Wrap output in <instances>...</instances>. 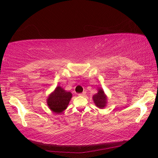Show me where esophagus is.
Segmentation results:
<instances>
[{
    "label": "esophagus",
    "mask_w": 158,
    "mask_h": 158,
    "mask_svg": "<svg viewBox=\"0 0 158 158\" xmlns=\"http://www.w3.org/2000/svg\"><path fill=\"white\" fill-rule=\"evenodd\" d=\"M85 94H86V93H85V92H83V93H82V94H80L79 95H80V96H85Z\"/></svg>",
    "instance_id": "34e87169"
}]
</instances>
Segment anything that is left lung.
<instances>
[{
	"instance_id": "left-lung-1",
	"label": "left lung",
	"mask_w": 158,
	"mask_h": 158,
	"mask_svg": "<svg viewBox=\"0 0 158 158\" xmlns=\"http://www.w3.org/2000/svg\"><path fill=\"white\" fill-rule=\"evenodd\" d=\"M93 100L95 105L99 109H104L106 106L108 98L103 88H98V93L93 96Z\"/></svg>"
}]
</instances>
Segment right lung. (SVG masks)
Here are the masks:
<instances>
[{"instance_id":"obj_1","label":"right lung","mask_w":158,"mask_h":158,"mask_svg":"<svg viewBox=\"0 0 158 158\" xmlns=\"http://www.w3.org/2000/svg\"><path fill=\"white\" fill-rule=\"evenodd\" d=\"M72 96L70 92L66 91L61 86L58 85L47 97V106L53 113L61 114L68 108Z\"/></svg>"}]
</instances>
